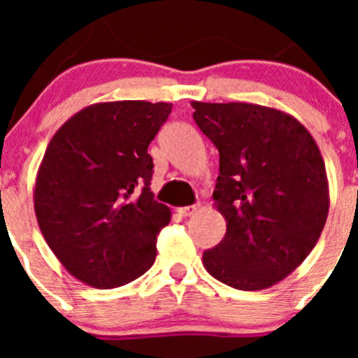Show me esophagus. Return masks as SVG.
<instances>
[{"mask_svg": "<svg viewBox=\"0 0 358 358\" xmlns=\"http://www.w3.org/2000/svg\"><path fill=\"white\" fill-rule=\"evenodd\" d=\"M199 208H201V204H192V206H185V208H181V210H179V213L185 215V217H189V215L197 213Z\"/></svg>", "mask_w": 358, "mask_h": 358, "instance_id": "obj_1", "label": "esophagus"}]
</instances>
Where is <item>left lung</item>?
<instances>
[{"instance_id": "8db88e82", "label": "left lung", "mask_w": 358, "mask_h": 358, "mask_svg": "<svg viewBox=\"0 0 358 358\" xmlns=\"http://www.w3.org/2000/svg\"><path fill=\"white\" fill-rule=\"evenodd\" d=\"M220 173L213 206L226 236L202 255L215 280L238 290L276 285L315 248L330 208L324 161L299 120L245 102H192Z\"/></svg>"}]
</instances>
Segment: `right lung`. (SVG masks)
Segmentation results:
<instances>
[{
    "instance_id": "1",
    "label": "right lung",
    "mask_w": 358,
    "mask_h": 358,
    "mask_svg": "<svg viewBox=\"0 0 358 358\" xmlns=\"http://www.w3.org/2000/svg\"><path fill=\"white\" fill-rule=\"evenodd\" d=\"M172 103L118 100L84 107L50 140L34 188L44 240L71 276L115 289L156 260L169 206L150 192L148 145Z\"/></svg>"
}]
</instances>
